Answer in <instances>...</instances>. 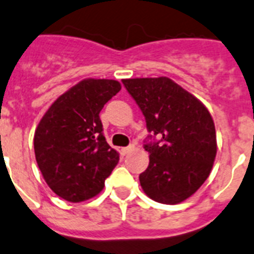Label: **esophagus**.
<instances>
[{"label": "esophagus", "mask_w": 254, "mask_h": 254, "mask_svg": "<svg viewBox=\"0 0 254 254\" xmlns=\"http://www.w3.org/2000/svg\"><path fill=\"white\" fill-rule=\"evenodd\" d=\"M133 149L134 145H129V147H125V148H121V153H123V156H127V154H129Z\"/></svg>", "instance_id": "obj_1"}]
</instances>
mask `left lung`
<instances>
[{
  "mask_svg": "<svg viewBox=\"0 0 254 254\" xmlns=\"http://www.w3.org/2000/svg\"><path fill=\"white\" fill-rule=\"evenodd\" d=\"M139 106L147 129L161 138L145 144L149 165L139 175L151 199L176 204L206 182L217 152L216 130L206 106L166 76L123 79Z\"/></svg>",
  "mask_w": 254,
  "mask_h": 254,
  "instance_id": "obj_1",
  "label": "left lung"
}]
</instances>
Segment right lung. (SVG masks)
<instances>
[{
  "instance_id": "obj_1",
  "label": "right lung",
  "mask_w": 254,
  "mask_h": 254,
  "mask_svg": "<svg viewBox=\"0 0 254 254\" xmlns=\"http://www.w3.org/2000/svg\"><path fill=\"white\" fill-rule=\"evenodd\" d=\"M121 89L112 79H84L61 94L34 133L35 160L52 191L69 202L96 197L119 162L100 112Z\"/></svg>"
}]
</instances>
